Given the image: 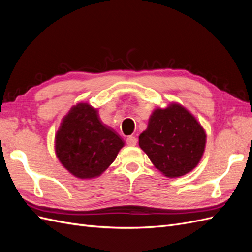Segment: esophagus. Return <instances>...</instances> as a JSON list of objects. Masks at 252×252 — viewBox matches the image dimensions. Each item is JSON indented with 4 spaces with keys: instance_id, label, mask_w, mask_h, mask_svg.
Masks as SVG:
<instances>
[{
    "instance_id": "1",
    "label": "esophagus",
    "mask_w": 252,
    "mask_h": 252,
    "mask_svg": "<svg viewBox=\"0 0 252 252\" xmlns=\"http://www.w3.org/2000/svg\"><path fill=\"white\" fill-rule=\"evenodd\" d=\"M126 142H127V144L129 145V146H135L136 143H138V140H136L135 136L130 135V136H128Z\"/></svg>"
}]
</instances>
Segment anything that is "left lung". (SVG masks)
Masks as SVG:
<instances>
[{"label":"left lung","mask_w":252,"mask_h":252,"mask_svg":"<svg viewBox=\"0 0 252 252\" xmlns=\"http://www.w3.org/2000/svg\"><path fill=\"white\" fill-rule=\"evenodd\" d=\"M139 145L157 169L168 178H179L200 163L206 132L184 106L171 103L154 110Z\"/></svg>","instance_id":"left-lung-1"}]
</instances>
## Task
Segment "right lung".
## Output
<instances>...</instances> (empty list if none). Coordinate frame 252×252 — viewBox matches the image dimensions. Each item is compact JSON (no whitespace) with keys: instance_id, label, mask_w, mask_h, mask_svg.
I'll list each match as a JSON object with an SVG mask.
<instances>
[{"instance_id":"obj_1","label":"right lung","mask_w":252,"mask_h":252,"mask_svg":"<svg viewBox=\"0 0 252 252\" xmlns=\"http://www.w3.org/2000/svg\"><path fill=\"white\" fill-rule=\"evenodd\" d=\"M124 141L102 123L96 109L79 103L63 118L55 140L56 155L75 178L94 179L116 159Z\"/></svg>"}]
</instances>
